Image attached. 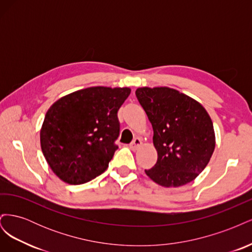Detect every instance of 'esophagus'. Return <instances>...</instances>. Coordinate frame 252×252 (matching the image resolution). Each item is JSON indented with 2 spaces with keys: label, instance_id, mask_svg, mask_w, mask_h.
<instances>
[{
  "label": "esophagus",
  "instance_id": "1",
  "mask_svg": "<svg viewBox=\"0 0 252 252\" xmlns=\"http://www.w3.org/2000/svg\"><path fill=\"white\" fill-rule=\"evenodd\" d=\"M142 146V141L140 138H135L130 145H129V147H130L132 150H138L140 147Z\"/></svg>",
  "mask_w": 252,
  "mask_h": 252
}]
</instances>
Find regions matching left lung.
I'll return each mask as SVG.
<instances>
[{
    "mask_svg": "<svg viewBox=\"0 0 252 252\" xmlns=\"http://www.w3.org/2000/svg\"><path fill=\"white\" fill-rule=\"evenodd\" d=\"M154 129L158 161L145 170L157 184L179 187L193 181L210 161L216 147L212 121L203 106L168 87L135 90Z\"/></svg>",
    "mask_w": 252,
    "mask_h": 252,
    "instance_id": "8db88e82",
    "label": "left lung"
}]
</instances>
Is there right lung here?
I'll list each match as a JSON object with an SVG mask.
<instances>
[{
    "mask_svg": "<svg viewBox=\"0 0 252 252\" xmlns=\"http://www.w3.org/2000/svg\"><path fill=\"white\" fill-rule=\"evenodd\" d=\"M130 88L89 87L61 97L45 116L41 147L51 170L80 185L102 174L118 149V111Z\"/></svg>",
    "mask_w": 252,
    "mask_h": 252,
    "instance_id": "right-lung-1",
    "label": "right lung"
}]
</instances>
